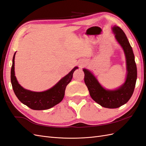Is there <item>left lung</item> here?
I'll return each mask as SVG.
<instances>
[{"mask_svg":"<svg viewBox=\"0 0 146 146\" xmlns=\"http://www.w3.org/2000/svg\"><path fill=\"white\" fill-rule=\"evenodd\" d=\"M113 32L117 42L124 51L127 75L125 83L116 90H106L102 86L96 77L89 70L84 69V81L91 98L102 107L108 108H116L126 104L133 93L137 79V69L133 50L128 41L125 33L117 26H114Z\"/></svg>","mask_w":146,"mask_h":146,"instance_id":"left-lung-1","label":"left lung"}]
</instances>
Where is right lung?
I'll list each match as a JSON object with an SVG mask.
<instances>
[{"mask_svg": "<svg viewBox=\"0 0 146 146\" xmlns=\"http://www.w3.org/2000/svg\"><path fill=\"white\" fill-rule=\"evenodd\" d=\"M15 54L13 56L11 69V82L17 99L28 107L35 110H47L59 104L64 98L66 86L71 81L72 74L78 68L75 67L50 90L43 92H33L24 89L16 80L15 76Z\"/></svg>", "mask_w": 146, "mask_h": 146, "instance_id": "obj_1", "label": "right lung"}]
</instances>
